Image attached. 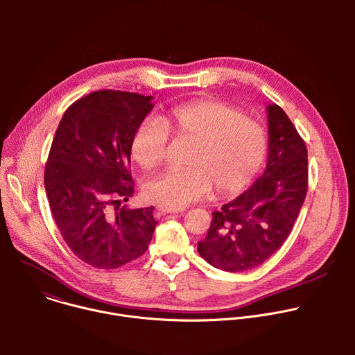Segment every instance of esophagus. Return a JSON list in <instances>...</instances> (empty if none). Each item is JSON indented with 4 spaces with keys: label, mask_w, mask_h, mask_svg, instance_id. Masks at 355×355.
Listing matches in <instances>:
<instances>
[{
    "label": "esophagus",
    "mask_w": 355,
    "mask_h": 355,
    "mask_svg": "<svg viewBox=\"0 0 355 355\" xmlns=\"http://www.w3.org/2000/svg\"><path fill=\"white\" fill-rule=\"evenodd\" d=\"M160 214H163V215H166V214H178V212H181L180 209H170V208H166V207H157L156 208Z\"/></svg>",
    "instance_id": "34e87169"
}]
</instances>
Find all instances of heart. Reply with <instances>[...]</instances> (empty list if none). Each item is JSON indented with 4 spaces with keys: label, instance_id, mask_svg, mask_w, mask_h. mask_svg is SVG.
Instances as JSON below:
<instances>
[{
    "label": "heart",
    "instance_id": "obj_1",
    "mask_svg": "<svg viewBox=\"0 0 355 355\" xmlns=\"http://www.w3.org/2000/svg\"><path fill=\"white\" fill-rule=\"evenodd\" d=\"M168 133L196 141L189 168L166 170L143 187L147 200L181 209L204 198L215 184L220 195L247 188L261 171L268 150L264 128L239 110L216 99H199L171 108L159 122L143 121L130 139V155L143 168L159 166Z\"/></svg>",
    "mask_w": 355,
    "mask_h": 355
}]
</instances>
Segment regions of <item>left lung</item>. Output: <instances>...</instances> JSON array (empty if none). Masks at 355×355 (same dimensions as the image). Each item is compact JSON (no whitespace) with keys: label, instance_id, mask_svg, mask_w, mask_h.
<instances>
[{"label":"left lung","instance_id":"left-lung-1","mask_svg":"<svg viewBox=\"0 0 355 355\" xmlns=\"http://www.w3.org/2000/svg\"><path fill=\"white\" fill-rule=\"evenodd\" d=\"M268 157L264 174L214 212L200 257L218 270L243 272L261 266L289 236L308 192V150L286 114L267 105Z\"/></svg>","mask_w":355,"mask_h":355}]
</instances>
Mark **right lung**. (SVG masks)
Returning <instances> with one entry per match:
<instances>
[{
    "mask_svg": "<svg viewBox=\"0 0 355 355\" xmlns=\"http://www.w3.org/2000/svg\"><path fill=\"white\" fill-rule=\"evenodd\" d=\"M153 96L103 89L76 101L56 130L44 168L53 219L74 254L114 270L147 250L155 207L125 209L133 193L130 139L153 110Z\"/></svg>",
    "mask_w": 355,
    "mask_h": 355,
    "instance_id": "right-lung-1",
    "label": "right lung"
}]
</instances>
